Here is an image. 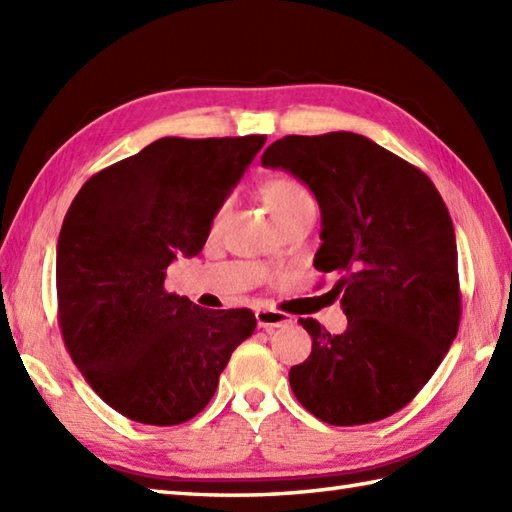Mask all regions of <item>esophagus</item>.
<instances>
[{
	"instance_id": "obj_1",
	"label": "esophagus",
	"mask_w": 512,
	"mask_h": 512,
	"mask_svg": "<svg viewBox=\"0 0 512 512\" xmlns=\"http://www.w3.org/2000/svg\"><path fill=\"white\" fill-rule=\"evenodd\" d=\"M255 317H257L259 328H264L266 332H273L275 328H281V325H288L292 321L288 314L279 312V310H268V308L257 310Z\"/></svg>"
}]
</instances>
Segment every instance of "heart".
I'll return each instance as SVG.
<instances>
[{"label": "heart", "mask_w": 512, "mask_h": 512, "mask_svg": "<svg viewBox=\"0 0 512 512\" xmlns=\"http://www.w3.org/2000/svg\"><path fill=\"white\" fill-rule=\"evenodd\" d=\"M262 195H264L270 213L277 217V222L286 220L288 215L297 213L299 209L314 206L310 191L303 187L299 180L288 178V176H277V178L266 180L262 187ZM226 211H228V202H222L220 209H217V213H215V222H220Z\"/></svg>", "instance_id": "1"}]
</instances>
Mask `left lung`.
Here are the masks:
<instances>
[{
  "mask_svg": "<svg viewBox=\"0 0 512 512\" xmlns=\"http://www.w3.org/2000/svg\"><path fill=\"white\" fill-rule=\"evenodd\" d=\"M306 182L321 206L314 268L339 273L347 330L299 319L312 352L290 387L312 416L354 427L416 398L458 334V246L427 173L352 132L284 136L262 156Z\"/></svg>",
  "mask_w": 512,
  "mask_h": 512,
  "instance_id": "1",
  "label": "left lung"
}]
</instances>
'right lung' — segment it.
Segmentation results:
<instances>
[{
    "mask_svg": "<svg viewBox=\"0 0 512 512\" xmlns=\"http://www.w3.org/2000/svg\"><path fill=\"white\" fill-rule=\"evenodd\" d=\"M266 136H167L114 162L76 193L57 244L59 328L74 365L125 418L173 427L209 405L248 308L204 310L165 290Z\"/></svg>",
    "mask_w": 512,
    "mask_h": 512,
    "instance_id": "right-lung-1",
    "label": "right lung"
}]
</instances>
